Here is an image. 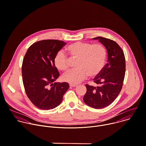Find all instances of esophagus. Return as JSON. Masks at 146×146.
I'll list each match as a JSON object with an SVG mask.
<instances>
[{
  "instance_id": "1",
  "label": "esophagus",
  "mask_w": 146,
  "mask_h": 146,
  "mask_svg": "<svg viewBox=\"0 0 146 146\" xmlns=\"http://www.w3.org/2000/svg\"><path fill=\"white\" fill-rule=\"evenodd\" d=\"M70 86L71 87H76L77 85H76V84H70Z\"/></svg>"
}]
</instances>
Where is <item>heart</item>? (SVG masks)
<instances>
[{"instance_id": "obj_1", "label": "heart", "mask_w": 146, "mask_h": 146, "mask_svg": "<svg viewBox=\"0 0 146 146\" xmlns=\"http://www.w3.org/2000/svg\"><path fill=\"white\" fill-rule=\"evenodd\" d=\"M70 58L62 51H58L54 58L56 68L61 71H67L71 60H77L76 68L65 73L62 77L64 81L76 84L85 79L88 75L94 78L103 70L107 58V51L102 44L78 42L67 48Z\"/></svg>"}]
</instances>
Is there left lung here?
Wrapping results in <instances>:
<instances>
[{"label": "left lung", "mask_w": 146, "mask_h": 146, "mask_svg": "<svg viewBox=\"0 0 146 146\" xmlns=\"http://www.w3.org/2000/svg\"><path fill=\"white\" fill-rule=\"evenodd\" d=\"M98 39L107 49V63L102 72L93 79L97 86L86 84L84 103L94 108H103L111 104L119 94L125 76V62L124 52L115 41L98 36Z\"/></svg>", "instance_id": "obj_1"}]
</instances>
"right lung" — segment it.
Instances as JSON below:
<instances>
[{
  "label": "right lung",
  "instance_id": "obj_1",
  "mask_svg": "<svg viewBox=\"0 0 146 146\" xmlns=\"http://www.w3.org/2000/svg\"><path fill=\"white\" fill-rule=\"evenodd\" d=\"M66 43L47 39L33 44L22 63L23 83L27 97L37 108L48 110L59 106L69 88L66 82L54 83L60 74L54 58Z\"/></svg>",
  "mask_w": 146,
  "mask_h": 146
}]
</instances>
